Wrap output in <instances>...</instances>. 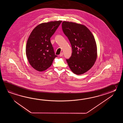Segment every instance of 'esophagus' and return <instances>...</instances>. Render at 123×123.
<instances>
[{
    "label": "esophagus",
    "mask_w": 123,
    "mask_h": 123,
    "mask_svg": "<svg viewBox=\"0 0 123 123\" xmlns=\"http://www.w3.org/2000/svg\"><path fill=\"white\" fill-rule=\"evenodd\" d=\"M63 55V53L62 52L60 54V55L59 56H60V57H62V56Z\"/></svg>",
    "instance_id": "34e87169"
}]
</instances>
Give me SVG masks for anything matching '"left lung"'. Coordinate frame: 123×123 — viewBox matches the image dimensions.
I'll return each instance as SVG.
<instances>
[{
	"label": "left lung",
	"instance_id": "1",
	"mask_svg": "<svg viewBox=\"0 0 123 123\" xmlns=\"http://www.w3.org/2000/svg\"><path fill=\"white\" fill-rule=\"evenodd\" d=\"M62 29L72 48V55L66 59L68 65L73 73L83 74L92 68L97 59L94 37L89 29L81 24L64 21Z\"/></svg>",
	"mask_w": 123,
	"mask_h": 123
}]
</instances>
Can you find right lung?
<instances>
[{
	"mask_svg": "<svg viewBox=\"0 0 123 123\" xmlns=\"http://www.w3.org/2000/svg\"><path fill=\"white\" fill-rule=\"evenodd\" d=\"M62 22L54 21L40 24L30 35L26 44V55L29 64L36 70H46L57 57L50 38Z\"/></svg>",
	"mask_w": 123,
	"mask_h": 123,
	"instance_id": "obj_1",
	"label": "right lung"
}]
</instances>
